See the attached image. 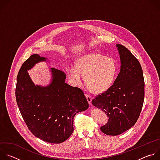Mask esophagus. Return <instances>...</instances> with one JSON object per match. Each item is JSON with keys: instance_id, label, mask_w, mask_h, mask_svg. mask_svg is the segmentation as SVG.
I'll use <instances>...</instances> for the list:
<instances>
[{"instance_id": "1", "label": "esophagus", "mask_w": 160, "mask_h": 160, "mask_svg": "<svg viewBox=\"0 0 160 160\" xmlns=\"http://www.w3.org/2000/svg\"><path fill=\"white\" fill-rule=\"evenodd\" d=\"M85 97H86V98H87V101H88V104H91V103H92V98L90 96H89V95L87 94H85Z\"/></svg>"}]
</instances>
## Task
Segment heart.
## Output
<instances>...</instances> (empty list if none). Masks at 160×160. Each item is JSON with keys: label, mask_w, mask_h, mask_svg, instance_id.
<instances>
[{"label": "heart", "mask_w": 160, "mask_h": 160, "mask_svg": "<svg viewBox=\"0 0 160 160\" xmlns=\"http://www.w3.org/2000/svg\"><path fill=\"white\" fill-rule=\"evenodd\" d=\"M118 71L115 60L97 53L78 58L75 66L68 65L66 72L75 85L82 83L85 77L88 89L94 94H102L108 90L115 82Z\"/></svg>", "instance_id": "heart-1"}]
</instances>
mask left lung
<instances>
[{
	"instance_id": "8db88e82",
	"label": "left lung",
	"mask_w": 160,
	"mask_h": 160,
	"mask_svg": "<svg viewBox=\"0 0 160 160\" xmlns=\"http://www.w3.org/2000/svg\"><path fill=\"white\" fill-rule=\"evenodd\" d=\"M117 47L121 60L120 72L112 87L92 101L109 118L100 128L109 135H120L135 125L144 99V79L139 61L124 45L118 43Z\"/></svg>"
}]
</instances>
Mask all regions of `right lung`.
Listing matches in <instances>:
<instances>
[{"label":"right lung","instance_id":"obj_1","mask_svg":"<svg viewBox=\"0 0 160 160\" xmlns=\"http://www.w3.org/2000/svg\"><path fill=\"white\" fill-rule=\"evenodd\" d=\"M46 58L33 54L22 63L17 76L16 99L21 115L30 132L45 142L59 144L73 131L77 112L88 108L83 92L65 83L66 74L51 68L52 82L47 87L35 86L27 71Z\"/></svg>","mask_w":160,"mask_h":160}]
</instances>
